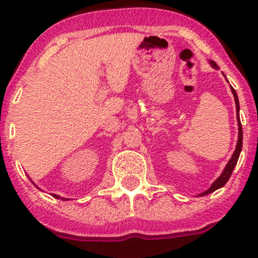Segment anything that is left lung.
Returning a JSON list of instances; mask_svg holds the SVG:
<instances>
[{
  "label": "left lung",
  "instance_id": "8db88e82",
  "mask_svg": "<svg viewBox=\"0 0 258 258\" xmlns=\"http://www.w3.org/2000/svg\"><path fill=\"white\" fill-rule=\"evenodd\" d=\"M210 63H211V66L213 67V69H216V70L218 69L217 63H216L215 61H210ZM231 91H232L233 97H235L236 112H237V122H238V140H237V145H236V150H235V152H233L232 157L230 158L228 163L226 165L223 172L221 173L220 177H218L215 182H213L212 186H211L210 188L207 189V191L202 192V194L199 195V196H205V195H209V194H211V192L216 191V189H218V188H221V187L225 186L226 182L230 179L231 175H232L233 168H235L236 163H237V161H238V157H240V153H241V150H242V139H243V136H242V124H241V121H240V117H238V113H240V103H238V97H237V93H236V91L233 90L232 87H231Z\"/></svg>",
  "mask_w": 258,
  "mask_h": 258
}]
</instances>
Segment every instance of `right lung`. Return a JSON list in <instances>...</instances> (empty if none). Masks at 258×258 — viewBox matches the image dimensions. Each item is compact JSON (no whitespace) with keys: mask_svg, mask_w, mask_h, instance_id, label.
Segmentation results:
<instances>
[{"mask_svg":"<svg viewBox=\"0 0 258 258\" xmlns=\"http://www.w3.org/2000/svg\"><path fill=\"white\" fill-rule=\"evenodd\" d=\"M52 196L54 197V199H61V200H67V199H63V197H59L58 195H54V194H52Z\"/></svg>","mask_w":258,"mask_h":258,"instance_id":"add662e5","label":"right lung"}]
</instances>
